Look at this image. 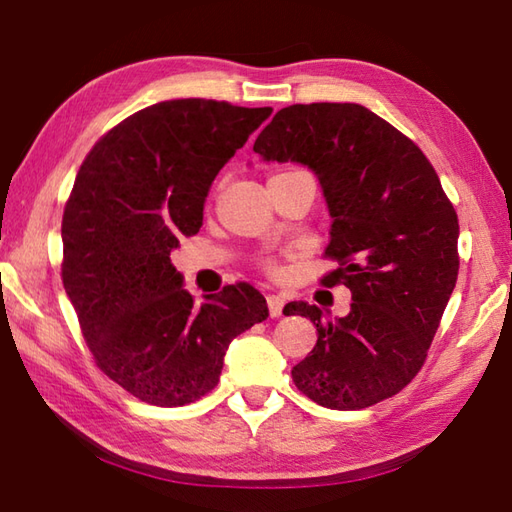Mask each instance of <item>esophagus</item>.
Listing matches in <instances>:
<instances>
[{
	"mask_svg": "<svg viewBox=\"0 0 512 512\" xmlns=\"http://www.w3.org/2000/svg\"><path fill=\"white\" fill-rule=\"evenodd\" d=\"M266 302H268V314H271L273 318H277V316H282V309H284V300H282L280 296H268V298H266Z\"/></svg>",
	"mask_w": 512,
	"mask_h": 512,
	"instance_id": "esophagus-1",
	"label": "esophagus"
}]
</instances>
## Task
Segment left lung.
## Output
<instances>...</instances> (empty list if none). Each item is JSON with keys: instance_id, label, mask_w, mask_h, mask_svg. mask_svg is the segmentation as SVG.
<instances>
[{"instance_id": "8db88e82", "label": "left lung", "mask_w": 512, "mask_h": 512, "mask_svg": "<svg viewBox=\"0 0 512 512\" xmlns=\"http://www.w3.org/2000/svg\"><path fill=\"white\" fill-rule=\"evenodd\" d=\"M253 151L264 162H296L314 171L332 232L327 257L339 268L350 314L323 320L307 302L318 339L291 377L309 400L357 411L400 393L418 375L458 277V219L438 173L409 137L359 103L282 108Z\"/></svg>"}]
</instances>
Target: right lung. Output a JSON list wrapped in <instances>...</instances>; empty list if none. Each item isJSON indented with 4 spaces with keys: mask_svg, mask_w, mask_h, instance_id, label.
<instances>
[{
    "mask_svg": "<svg viewBox=\"0 0 512 512\" xmlns=\"http://www.w3.org/2000/svg\"><path fill=\"white\" fill-rule=\"evenodd\" d=\"M271 112L160 101L81 164L63 214V284L97 366L142 402L183 406L210 393L232 339L268 316L250 284L196 305L169 255L201 230L216 173Z\"/></svg>",
    "mask_w": 512,
    "mask_h": 512,
    "instance_id": "obj_1",
    "label": "right lung"
}]
</instances>
